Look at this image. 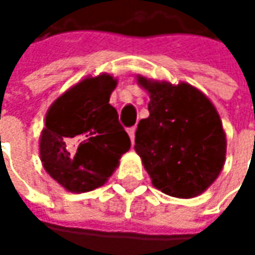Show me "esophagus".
Segmentation results:
<instances>
[{"label": "esophagus", "mask_w": 255, "mask_h": 255, "mask_svg": "<svg viewBox=\"0 0 255 255\" xmlns=\"http://www.w3.org/2000/svg\"><path fill=\"white\" fill-rule=\"evenodd\" d=\"M134 132H136V128H129L128 129V133H129V137H130L132 143L134 142Z\"/></svg>", "instance_id": "1"}]
</instances>
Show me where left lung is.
Here are the masks:
<instances>
[{
  "mask_svg": "<svg viewBox=\"0 0 255 255\" xmlns=\"http://www.w3.org/2000/svg\"><path fill=\"white\" fill-rule=\"evenodd\" d=\"M149 93V118L137 125L134 150L152 184L179 199L200 196L219 177L227 140L211 101L187 82L136 76Z\"/></svg>",
  "mask_w": 255,
  "mask_h": 255,
  "instance_id": "obj_1",
  "label": "left lung"
}]
</instances>
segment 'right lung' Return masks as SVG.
<instances>
[{"label":"right lung","mask_w":255,"mask_h":255,"mask_svg":"<svg viewBox=\"0 0 255 255\" xmlns=\"http://www.w3.org/2000/svg\"><path fill=\"white\" fill-rule=\"evenodd\" d=\"M118 79L86 76L49 106L39 136L46 173L65 190L85 193L103 186L119 166L130 139L109 103Z\"/></svg>","instance_id":"1"}]
</instances>
